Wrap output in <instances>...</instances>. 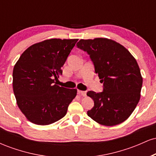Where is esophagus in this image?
I'll return each instance as SVG.
<instances>
[{
  "instance_id": "esophagus-1",
  "label": "esophagus",
  "mask_w": 156,
  "mask_h": 156,
  "mask_svg": "<svg viewBox=\"0 0 156 156\" xmlns=\"http://www.w3.org/2000/svg\"><path fill=\"white\" fill-rule=\"evenodd\" d=\"M78 94H80V95H82V96H83V97L87 96V92H86V91H80V90H78Z\"/></svg>"
}]
</instances>
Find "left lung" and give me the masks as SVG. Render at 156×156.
I'll list each match as a JSON object with an SVG mask.
<instances>
[{
    "instance_id": "1",
    "label": "left lung",
    "mask_w": 156,
    "mask_h": 156,
    "mask_svg": "<svg viewBox=\"0 0 156 156\" xmlns=\"http://www.w3.org/2000/svg\"><path fill=\"white\" fill-rule=\"evenodd\" d=\"M76 45L89 55L103 83V92H87L94 101L88 116L105 126L123 122L140 100L142 77L136 61L124 46L108 39H80Z\"/></svg>"
}]
</instances>
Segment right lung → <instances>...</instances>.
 Segmentation results:
<instances>
[{
	"label": "right lung",
	"mask_w": 156,
	"mask_h": 156,
	"mask_svg": "<svg viewBox=\"0 0 156 156\" xmlns=\"http://www.w3.org/2000/svg\"><path fill=\"white\" fill-rule=\"evenodd\" d=\"M78 39H51L30 46L13 69L17 104L31 122L47 125L66 115L77 90L56 85L62 67Z\"/></svg>",
	"instance_id": "add662e5"
}]
</instances>
